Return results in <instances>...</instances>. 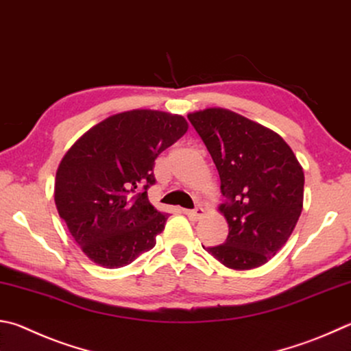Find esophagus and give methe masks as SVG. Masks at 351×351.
I'll use <instances>...</instances> for the list:
<instances>
[{
  "label": "esophagus",
  "mask_w": 351,
  "mask_h": 351,
  "mask_svg": "<svg viewBox=\"0 0 351 351\" xmlns=\"http://www.w3.org/2000/svg\"><path fill=\"white\" fill-rule=\"evenodd\" d=\"M184 213H186L192 221H197L199 218H202L204 215H206V210H204L202 207H196L195 210H184Z\"/></svg>",
  "instance_id": "obj_1"
}]
</instances>
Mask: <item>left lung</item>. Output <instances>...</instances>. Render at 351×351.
Returning a JSON list of instances; mask_svg holds the SVG:
<instances>
[{
	"instance_id": "obj_1",
	"label": "left lung",
	"mask_w": 351,
	"mask_h": 351,
	"mask_svg": "<svg viewBox=\"0 0 351 351\" xmlns=\"http://www.w3.org/2000/svg\"><path fill=\"white\" fill-rule=\"evenodd\" d=\"M187 118L212 155L226 197L218 210L228 237L202 247L228 269H256L295 230L304 204L302 165L276 132L237 112L210 107Z\"/></svg>"
}]
</instances>
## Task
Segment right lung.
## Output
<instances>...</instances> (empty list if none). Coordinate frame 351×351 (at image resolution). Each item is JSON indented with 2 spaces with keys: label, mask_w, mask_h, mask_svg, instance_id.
<instances>
[{
  "label": "right lung",
  "mask_w": 351,
  "mask_h": 351,
  "mask_svg": "<svg viewBox=\"0 0 351 351\" xmlns=\"http://www.w3.org/2000/svg\"><path fill=\"white\" fill-rule=\"evenodd\" d=\"M187 129L181 114L121 112L88 129L62 156L56 210L95 264L119 269L155 247L169 218L147 196L155 159Z\"/></svg>",
  "instance_id": "add662e5"
}]
</instances>
